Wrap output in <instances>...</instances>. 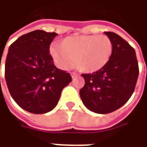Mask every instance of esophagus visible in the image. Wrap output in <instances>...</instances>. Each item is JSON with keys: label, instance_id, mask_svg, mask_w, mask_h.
I'll use <instances>...</instances> for the list:
<instances>
[{"label": "esophagus", "instance_id": "34e87169", "mask_svg": "<svg viewBox=\"0 0 147 147\" xmlns=\"http://www.w3.org/2000/svg\"><path fill=\"white\" fill-rule=\"evenodd\" d=\"M71 77H72V79H74V78H75V77H76V76H79V74L78 73H76V72H71Z\"/></svg>", "mask_w": 147, "mask_h": 147}]
</instances>
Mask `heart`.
Listing matches in <instances>:
<instances>
[{"label":"heart","mask_w":147,"mask_h":147,"mask_svg":"<svg viewBox=\"0 0 147 147\" xmlns=\"http://www.w3.org/2000/svg\"><path fill=\"white\" fill-rule=\"evenodd\" d=\"M113 51L111 40L105 35H79L65 37L61 45L53 43L50 53L55 65L67 70L75 63L83 72L92 73L104 68Z\"/></svg>","instance_id":"heart-1"}]
</instances>
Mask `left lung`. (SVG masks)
Here are the masks:
<instances>
[{"label": "left lung", "instance_id": "left-lung-1", "mask_svg": "<svg viewBox=\"0 0 147 147\" xmlns=\"http://www.w3.org/2000/svg\"><path fill=\"white\" fill-rule=\"evenodd\" d=\"M113 44L109 61L92 74H82L85 86L79 91L83 104L97 114H108L122 107L134 92L139 76L136 51L112 32H105Z\"/></svg>", "mask_w": 147, "mask_h": 147}]
</instances>
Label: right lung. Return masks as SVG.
Segmentation results:
<instances>
[{"mask_svg": "<svg viewBox=\"0 0 147 147\" xmlns=\"http://www.w3.org/2000/svg\"><path fill=\"white\" fill-rule=\"evenodd\" d=\"M57 35L35 30L21 36L8 49L5 80L9 93L19 107L32 114L54 109L71 81L70 74L56 68L50 54Z\"/></svg>", "mask_w": 147, "mask_h": 147, "instance_id": "add662e5", "label": "right lung"}]
</instances>
